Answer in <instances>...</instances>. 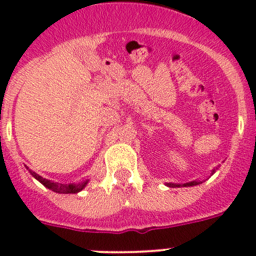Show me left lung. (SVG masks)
<instances>
[{
    "label": "left lung",
    "mask_w": 256,
    "mask_h": 256,
    "mask_svg": "<svg viewBox=\"0 0 256 256\" xmlns=\"http://www.w3.org/2000/svg\"><path fill=\"white\" fill-rule=\"evenodd\" d=\"M215 172V168L212 170V172L211 174H214ZM199 183H202V182H196V180H192V182H188V183H183V184H176V183H168V187H187V186H196V184H199Z\"/></svg>",
    "instance_id": "1"
}]
</instances>
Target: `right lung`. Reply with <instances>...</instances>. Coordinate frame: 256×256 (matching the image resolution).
Wrapping results in <instances>:
<instances>
[{
  "label": "right lung",
  "instance_id": "add662e5",
  "mask_svg": "<svg viewBox=\"0 0 256 256\" xmlns=\"http://www.w3.org/2000/svg\"><path fill=\"white\" fill-rule=\"evenodd\" d=\"M29 172L33 175L37 180H40L44 186L50 188V190L54 191V192H58V194H77V192H80V191L85 188V186L88 182V180H84V182L78 183V184H74V183H72V184H64V183H56L49 180V179L42 178V176H40L37 172H34V171L32 170H29Z\"/></svg>",
  "mask_w": 256,
  "mask_h": 256
}]
</instances>
